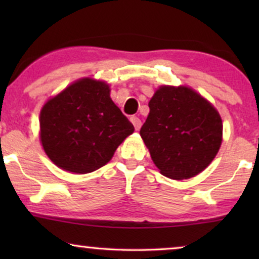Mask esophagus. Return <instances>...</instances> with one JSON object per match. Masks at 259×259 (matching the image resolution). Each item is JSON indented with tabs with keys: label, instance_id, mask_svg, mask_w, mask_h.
<instances>
[{
	"label": "esophagus",
	"instance_id": "34e87169",
	"mask_svg": "<svg viewBox=\"0 0 259 259\" xmlns=\"http://www.w3.org/2000/svg\"><path fill=\"white\" fill-rule=\"evenodd\" d=\"M131 122L133 123L134 128H136V131H139L140 127H141V121L139 118H137V116H131Z\"/></svg>",
	"mask_w": 259,
	"mask_h": 259
}]
</instances>
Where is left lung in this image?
Instances as JSON below:
<instances>
[{
	"mask_svg": "<svg viewBox=\"0 0 259 259\" xmlns=\"http://www.w3.org/2000/svg\"><path fill=\"white\" fill-rule=\"evenodd\" d=\"M148 107L140 137L161 175L184 180L203 172L222 146L217 108L185 84L159 86Z\"/></svg>",
	"mask_w": 259,
	"mask_h": 259,
	"instance_id": "left-lung-1",
	"label": "left lung"
}]
</instances>
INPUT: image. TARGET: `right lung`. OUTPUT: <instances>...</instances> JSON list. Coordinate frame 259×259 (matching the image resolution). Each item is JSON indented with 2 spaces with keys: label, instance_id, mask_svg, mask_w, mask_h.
<instances>
[{
  "label": "right lung",
  "instance_id": "right-lung-1",
  "mask_svg": "<svg viewBox=\"0 0 259 259\" xmlns=\"http://www.w3.org/2000/svg\"><path fill=\"white\" fill-rule=\"evenodd\" d=\"M45 153L63 171L86 175L111 160L134 127L111 99L109 84L82 77L49 98L40 112Z\"/></svg>",
  "mask_w": 259,
  "mask_h": 259
}]
</instances>
